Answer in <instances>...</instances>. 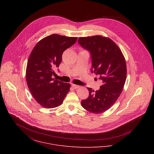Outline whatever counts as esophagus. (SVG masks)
Segmentation results:
<instances>
[{
	"label": "esophagus",
	"instance_id": "obj_1",
	"mask_svg": "<svg viewBox=\"0 0 154 154\" xmlns=\"http://www.w3.org/2000/svg\"><path fill=\"white\" fill-rule=\"evenodd\" d=\"M72 87L74 88V89H77V88H79V87H80V86L77 85H75V84H72Z\"/></svg>",
	"mask_w": 154,
	"mask_h": 154
}]
</instances>
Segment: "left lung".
Returning a JSON list of instances; mask_svg holds the SVG:
<instances>
[{
  "mask_svg": "<svg viewBox=\"0 0 154 154\" xmlns=\"http://www.w3.org/2000/svg\"><path fill=\"white\" fill-rule=\"evenodd\" d=\"M78 43L91 54V72L100 75L103 85L94 92L88 88L89 95L81 101L84 109L99 114L115 103L121 94L126 79V64L122 51L109 38L101 35L79 37Z\"/></svg>",
  "mask_w": 154,
  "mask_h": 154,
  "instance_id": "left-lung-1",
  "label": "left lung"
}]
</instances>
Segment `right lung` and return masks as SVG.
<instances>
[{
  "mask_svg": "<svg viewBox=\"0 0 154 154\" xmlns=\"http://www.w3.org/2000/svg\"><path fill=\"white\" fill-rule=\"evenodd\" d=\"M77 37L52 34L35 45L29 57L26 80L32 97L42 107L52 109L60 106L70 87V84L52 78L59 67L62 54L76 42Z\"/></svg>",
  "mask_w": 154,
  "mask_h": 154,
  "instance_id": "obj_1",
  "label": "right lung"
}]
</instances>
